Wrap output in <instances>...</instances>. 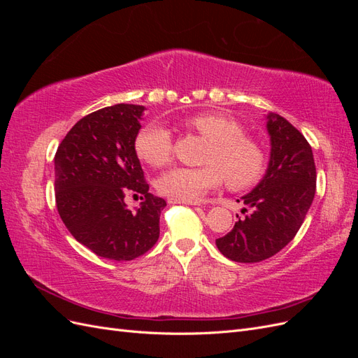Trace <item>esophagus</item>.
Returning a JSON list of instances; mask_svg holds the SVG:
<instances>
[{"label": "esophagus", "mask_w": 358, "mask_h": 358, "mask_svg": "<svg viewBox=\"0 0 358 358\" xmlns=\"http://www.w3.org/2000/svg\"><path fill=\"white\" fill-rule=\"evenodd\" d=\"M169 203L171 204H191V206H199L200 201H188V200H179V199H169Z\"/></svg>", "instance_id": "obj_1"}]
</instances>
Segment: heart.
Listing matches in <instances>:
<instances>
[{
  "instance_id": "1",
  "label": "heart",
  "mask_w": 358,
  "mask_h": 358,
  "mask_svg": "<svg viewBox=\"0 0 358 358\" xmlns=\"http://www.w3.org/2000/svg\"><path fill=\"white\" fill-rule=\"evenodd\" d=\"M183 127L209 140L203 167H173L157 180V189L170 199L197 200L212 188L227 182L233 191L254 187L263 178L267 157L255 138L245 134L236 119L215 112L187 117ZM136 152L149 166L159 167L170 161L173 138L167 127L150 122L136 137Z\"/></svg>"
}]
</instances>
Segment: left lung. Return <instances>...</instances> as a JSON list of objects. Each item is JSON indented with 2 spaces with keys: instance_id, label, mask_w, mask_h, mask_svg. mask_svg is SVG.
Returning a JSON list of instances; mask_svg holds the SVG:
<instances>
[{
  "instance_id": "obj_1",
  "label": "left lung",
  "mask_w": 358,
  "mask_h": 358,
  "mask_svg": "<svg viewBox=\"0 0 358 358\" xmlns=\"http://www.w3.org/2000/svg\"><path fill=\"white\" fill-rule=\"evenodd\" d=\"M267 131L272 143L267 171L242 197L251 213L216 239L221 254L236 263H259L285 248L294 239L315 196V161L305 136L276 113L267 115Z\"/></svg>"
}]
</instances>
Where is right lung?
I'll list each match as a JSON object with an SVG mask.
<instances>
[{
    "label": "right lung",
    "mask_w": 358,
    "mask_h": 358,
    "mask_svg": "<svg viewBox=\"0 0 358 358\" xmlns=\"http://www.w3.org/2000/svg\"><path fill=\"white\" fill-rule=\"evenodd\" d=\"M145 107L115 104L82 117L55 154V199L62 222L79 243L99 257L129 262L148 252L159 237V215L167 203L148 192L136 154ZM143 194L131 211L124 194Z\"/></svg>",
    "instance_id": "obj_1"
}]
</instances>
